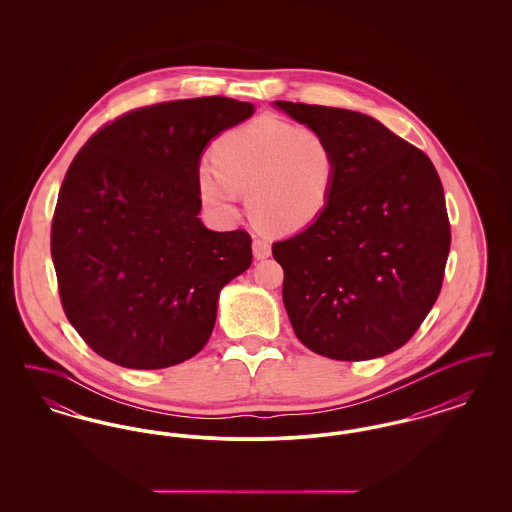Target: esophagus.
<instances>
[{"instance_id": "1", "label": "esophagus", "mask_w": 512, "mask_h": 512, "mask_svg": "<svg viewBox=\"0 0 512 512\" xmlns=\"http://www.w3.org/2000/svg\"><path fill=\"white\" fill-rule=\"evenodd\" d=\"M251 247H253L255 259H267L268 255L272 253V247H270L267 240H263V238H255Z\"/></svg>"}]
</instances>
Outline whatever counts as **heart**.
Instances as JSON below:
<instances>
[{
    "mask_svg": "<svg viewBox=\"0 0 512 512\" xmlns=\"http://www.w3.org/2000/svg\"><path fill=\"white\" fill-rule=\"evenodd\" d=\"M338 167L336 146L322 130L261 117L220 136L215 165H199L197 188L220 215H234L238 194L245 195L255 224L295 232L326 211Z\"/></svg>",
    "mask_w": 512,
    "mask_h": 512,
    "instance_id": "heart-1",
    "label": "heart"
}]
</instances>
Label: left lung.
<instances>
[{
    "instance_id": "obj_1",
    "label": "left lung",
    "mask_w": 512,
    "mask_h": 512,
    "mask_svg": "<svg viewBox=\"0 0 512 512\" xmlns=\"http://www.w3.org/2000/svg\"><path fill=\"white\" fill-rule=\"evenodd\" d=\"M274 105L322 130L340 161L326 211L272 244L293 332L328 359L384 357L413 338L441 292L451 226L438 171L368 115Z\"/></svg>"
}]
</instances>
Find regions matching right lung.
<instances>
[{"instance_id": "obj_1", "label": "right lung", "mask_w": 512, "mask_h": 512, "mask_svg": "<svg viewBox=\"0 0 512 512\" xmlns=\"http://www.w3.org/2000/svg\"><path fill=\"white\" fill-rule=\"evenodd\" d=\"M253 103L176 99L128 111L82 146L51 220L63 311L99 357L138 370L178 365L209 340L222 286L251 265L245 230L197 219L199 155Z\"/></svg>"}]
</instances>
